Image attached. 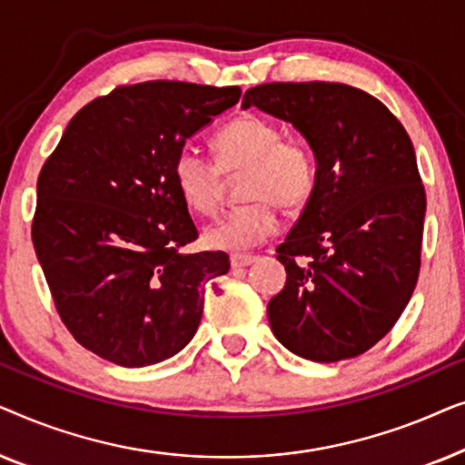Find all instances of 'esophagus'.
<instances>
[{
    "mask_svg": "<svg viewBox=\"0 0 465 465\" xmlns=\"http://www.w3.org/2000/svg\"><path fill=\"white\" fill-rule=\"evenodd\" d=\"M256 256H252V253H232L231 256V266L232 269H243V266H250L256 262Z\"/></svg>",
    "mask_w": 465,
    "mask_h": 465,
    "instance_id": "obj_1",
    "label": "esophagus"
}]
</instances>
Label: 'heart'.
Masks as SVG:
<instances>
[{
	"label": "heart",
	"instance_id": "b5f03b06",
	"mask_svg": "<svg viewBox=\"0 0 465 465\" xmlns=\"http://www.w3.org/2000/svg\"><path fill=\"white\" fill-rule=\"evenodd\" d=\"M215 163L193 148L177 152L173 183L183 203L199 215H213L224 199V177H241L243 205L205 231L212 250L243 252L271 239L279 228V209H301L315 193L317 164L307 142L282 137L271 120L241 114L212 139Z\"/></svg>",
	"mask_w": 465,
	"mask_h": 465
}]
</instances>
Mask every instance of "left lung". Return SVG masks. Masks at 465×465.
I'll return each instance as SVG.
<instances>
[{"label": "left lung", "instance_id": "left-lung-1", "mask_svg": "<svg viewBox=\"0 0 465 465\" xmlns=\"http://www.w3.org/2000/svg\"><path fill=\"white\" fill-rule=\"evenodd\" d=\"M302 133L315 193L277 247L288 279L271 298V330L304 360L368 351L409 304L421 269L425 190L400 120L339 82H271L243 94Z\"/></svg>", "mask_w": 465, "mask_h": 465}]
</instances>
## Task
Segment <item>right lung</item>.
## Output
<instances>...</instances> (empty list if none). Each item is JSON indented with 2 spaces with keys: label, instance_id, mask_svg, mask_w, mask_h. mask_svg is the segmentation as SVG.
I'll return each mask as SVG.
<instances>
[{
  "label": "right lung",
  "instance_id": "obj_1",
  "mask_svg": "<svg viewBox=\"0 0 465 465\" xmlns=\"http://www.w3.org/2000/svg\"><path fill=\"white\" fill-rule=\"evenodd\" d=\"M239 97L173 80L118 86L75 114L44 163L31 239L61 322L99 358L142 368L193 341L205 283L231 262L182 250L199 232L173 161Z\"/></svg>",
  "mask_w": 465,
  "mask_h": 465
}]
</instances>
